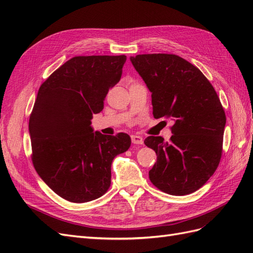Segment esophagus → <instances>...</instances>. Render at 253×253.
<instances>
[{"label":"esophagus","mask_w":253,"mask_h":253,"mask_svg":"<svg viewBox=\"0 0 253 253\" xmlns=\"http://www.w3.org/2000/svg\"><path fill=\"white\" fill-rule=\"evenodd\" d=\"M131 141H132L133 144H138V145L143 144V138H142L141 135H138V134H132L131 135Z\"/></svg>","instance_id":"34e87169"}]
</instances>
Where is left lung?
I'll return each mask as SVG.
<instances>
[{
  "mask_svg": "<svg viewBox=\"0 0 253 253\" xmlns=\"http://www.w3.org/2000/svg\"><path fill=\"white\" fill-rule=\"evenodd\" d=\"M130 61L152 92L154 118L174 121L169 143L154 135L144 140L157 155L151 182L172 196L197 191L222 155L226 119L215 88L198 67L175 54H139Z\"/></svg>",
  "mask_w": 253,
  "mask_h": 253,
  "instance_id": "obj_1",
  "label": "left lung"
}]
</instances>
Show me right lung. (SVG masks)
<instances>
[{"label":"right lung","instance_id":"obj_1","mask_svg":"<svg viewBox=\"0 0 253 253\" xmlns=\"http://www.w3.org/2000/svg\"><path fill=\"white\" fill-rule=\"evenodd\" d=\"M125 62L126 55L71 57L38 89L29 122L32 161L43 182L69 202L103 196L113 159L130 147L127 133L103 135L90 127Z\"/></svg>","mask_w":253,"mask_h":253}]
</instances>
